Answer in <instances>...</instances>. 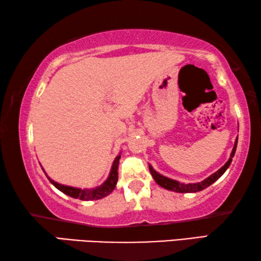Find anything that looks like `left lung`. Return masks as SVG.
Here are the masks:
<instances>
[{"label":"left lung","mask_w":261,"mask_h":261,"mask_svg":"<svg viewBox=\"0 0 261 261\" xmlns=\"http://www.w3.org/2000/svg\"><path fill=\"white\" fill-rule=\"evenodd\" d=\"M236 147H237V139L235 141V145H233V148H232V152L230 154V158H229V160L226 162V165H224L222 168H220V169L216 171V173H214L213 175H211L210 177H207L206 179H204L200 183H189V184L180 183V182H178V180L168 178V177H166V176H162L159 173H156V171L153 169L152 166H148L149 171H151L154 180H155V182L159 185H160V187L169 190V191H175V192H179V193L198 192V191H201V190L206 189L207 187H210L211 184H213L215 180H218L221 177V176L224 174V171H226L228 169V167L230 166L233 155H235Z\"/></svg>","instance_id":"1"}]
</instances>
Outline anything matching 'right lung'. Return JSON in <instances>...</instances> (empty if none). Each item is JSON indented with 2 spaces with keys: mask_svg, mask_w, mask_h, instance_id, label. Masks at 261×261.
Masks as SVG:
<instances>
[{
  "mask_svg": "<svg viewBox=\"0 0 261 261\" xmlns=\"http://www.w3.org/2000/svg\"><path fill=\"white\" fill-rule=\"evenodd\" d=\"M120 159H121V154H120V155H117L116 159L114 160L112 170H110L109 177L107 178V180H106V182L102 185H100V187H96L94 189L82 190V189H78V188L67 187V185L59 184L57 182H55V180L50 179L49 177H48V179L50 180V183L54 185L56 189H59L60 191H62L65 194H68V196H70V197L74 198V199L98 200V199H101V198L108 196V194L115 189V187H116L117 178H118L117 169H118V162H120Z\"/></svg>",
  "mask_w": 261,
  "mask_h": 261,
  "instance_id": "add662e5",
  "label": "right lung"
}]
</instances>
